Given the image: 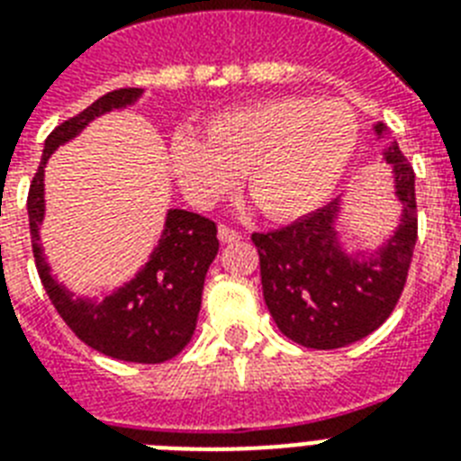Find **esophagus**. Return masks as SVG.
<instances>
[{
  "mask_svg": "<svg viewBox=\"0 0 461 461\" xmlns=\"http://www.w3.org/2000/svg\"><path fill=\"white\" fill-rule=\"evenodd\" d=\"M217 234H220V241H224V244H231V241H239V239H241V231H237L234 227H230V224H220Z\"/></svg>",
  "mask_w": 461,
  "mask_h": 461,
  "instance_id": "esophagus-1",
  "label": "esophagus"
}]
</instances>
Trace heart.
Here are the masks:
<instances>
[{
    "instance_id": "heart-1",
    "label": "heart",
    "mask_w": 461,
    "mask_h": 461,
    "mask_svg": "<svg viewBox=\"0 0 461 461\" xmlns=\"http://www.w3.org/2000/svg\"><path fill=\"white\" fill-rule=\"evenodd\" d=\"M205 136H179L169 150L191 201L212 205L246 172V191L270 220H294L332 194L357 150L358 122L337 100L277 97L217 114Z\"/></svg>"
}]
</instances>
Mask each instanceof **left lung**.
I'll list each match as a JSON object with an SVG mask.
<instances>
[{"label":"left lung","mask_w":461,"mask_h":461,"mask_svg":"<svg viewBox=\"0 0 461 461\" xmlns=\"http://www.w3.org/2000/svg\"><path fill=\"white\" fill-rule=\"evenodd\" d=\"M375 131L383 133V126ZM385 159L394 167L404 217L373 260L347 258L335 246L337 201L282 230L251 234L263 299L292 342L308 349H339L378 330L400 302L419 237L414 169L397 140L385 150Z\"/></svg>","instance_id":"8db88e82"}]
</instances>
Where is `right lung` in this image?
Instances as JSON below:
<instances>
[{
    "instance_id": "obj_1",
    "label": "right lung",
    "mask_w": 461,
    "mask_h": 461,
    "mask_svg": "<svg viewBox=\"0 0 461 461\" xmlns=\"http://www.w3.org/2000/svg\"><path fill=\"white\" fill-rule=\"evenodd\" d=\"M139 95L140 88L112 90L83 112L64 119L47 136L42 159L28 188V220L40 282L71 332L104 357L131 364H162L186 347L195 330L203 282L220 249L217 224L210 217L188 210H169L165 231L150 263L140 270L136 280L100 303L71 299L67 289L52 280L38 244V224L42 222L45 210L42 172L47 158L59 143L74 139L90 119L126 107Z\"/></svg>"
}]
</instances>
